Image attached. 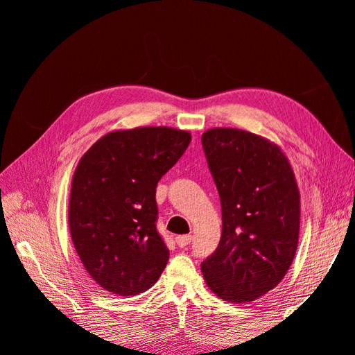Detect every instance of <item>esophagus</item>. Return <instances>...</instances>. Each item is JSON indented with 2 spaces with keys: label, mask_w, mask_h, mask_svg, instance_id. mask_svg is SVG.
I'll return each instance as SVG.
<instances>
[{
  "label": "esophagus",
  "mask_w": 355,
  "mask_h": 355,
  "mask_svg": "<svg viewBox=\"0 0 355 355\" xmlns=\"http://www.w3.org/2000/svg\"><path fill=\"white\" fill-rule=\"evenodd\" d=\"M191 235H179V237H176V243L179 247H187L191 243Z\"/></svg>",
  "instance_id": "obj_1"
}]
</instances>
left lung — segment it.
Instances as JSON below:
<instances>
[{"instance_id":"1","label":"left lung","mask_w":355,"mask_h":355,"mask_svg":"<svg viewBox=\"0 0 355 355\" xmlns=\"http://www.w3.org/2000/svg\"><path fill=\"white\" fill-rule=\"evenodd\" d=\"M201 144L222 207L218 249L201 263L207 287L244 304L280 284L297 249L300 194L277 144L240 128L214 127Z\"/></svg>"}]
</instances>
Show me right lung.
I'll return each instance as SVG.
<instances>
[{
  "label": "right lung",
  "instance_id": "add662e5",
  "mask_svg": "<svg viewBox=\"0 0 355 355\" xmlns=\"http://www.w3.org/2000/svg\"><path fill=\"white\" fill-rule=\"evenodd\" d=\"M189 142V132L173 127L114 130L78 161L71 239L85 271L112 295L144 293L164 271L168 249L155 228V188Z\"/></svg>",
  "mask_w": 355,
  "mask_h": 355
}]
</instances>
